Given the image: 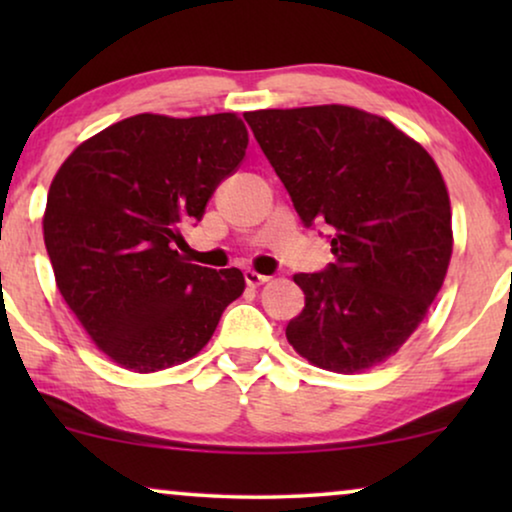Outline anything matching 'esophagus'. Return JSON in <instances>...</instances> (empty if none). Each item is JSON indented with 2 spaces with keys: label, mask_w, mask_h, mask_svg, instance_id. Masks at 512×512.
Listing matches in <instances>:
<instances>
[{
  "label": "esophagus",
  "mask_w": 512,
  "mask_h": 512,
  "mask_svg": "<svg viewBox=\"0 0 512 512\" xmlns=\"http://www.w3.org/2000/svg\"><path fill=\"white\" fill-rule=\"evenodd\" d=\"M268 275H261V272H256V270H244V282H247L249 286H261V284H265L268 282Z\"/></svg>",
  "instance_id": "1"
}]
</instances>
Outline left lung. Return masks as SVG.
I'll list each match as a JSON object with an SVG mask.
<instances>
[{
  "mask_svg": "<svg viewBox=\"0 0 512 512\" xmlns=\"http://www.w3.org/2000/svg\"><path fill=\"white\" fill-rule=\"evenodd\" d=\"M305 226L328 223L335 263L293 275L305 307L286 340L340 375L380 366L417 331L452 258L436 160L387 118L345 104L247 111Z\"/></svg>",
  "mask_w": 512,
  "mask_h": 512,
  "instance_id": "obj_1",
  "label": "left lung"
}]
</instances>
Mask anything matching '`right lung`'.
<instances>
[{
  "mask_svg": "<svg viewBox=\"0 0 512 512\" xmlns=\"http://www.w3.org/2000/svg\"><path fill=\"white\" fill-rule=\"evenodd\" d=\"M237 114L123 118L69 153L48 188L55 284L116 366L158 373L193 359L244 291L237 268L188 263L181 228L240 167Z\"/></svg>",
  "mask_w": 512,
  "mask_h": 512,
  "instance_id": "right-lung-1",
  "label": "right lung"
}]
</instances>
